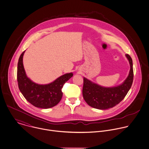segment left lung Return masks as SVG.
<instances>
[{
  "label": "left lung",
  "instance_id": "1",
  "mask_svg": "<svg viewBox=\"0 0 149 149\" xmlns=\"http://www.w3.org/2000/svg\"><path fill=\"white\" fill-rule=\"evenodd\" d=\"M130 69L126 79L122 83L114 87H104L83 77V97L91 107L99 110H106L114 107L121 102L130 89L133 81V68L132 58L128 54Z\"/></svg>",
  "mask_w": 149,
  "mask_h": 149
}]
</instances>
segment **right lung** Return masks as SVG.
I'll return each instance as SVG.
<instances>
[{"label":"right lung","instance_id":"right-lung-1","mask_svg":"<svg viewBox=\"0 0 149 149\" xmlns=\"http://www.w3.org/2000/svg\"><path fill=\"white\" fill-rule=\"evenodd\" d=\"M24 52L19 57L17 69V80L21 93L29 102L36 107L46 109L56 106L62 99L63 84L73 76V73H66L48 84L33 82L27 76L23 66Z\"/></svg>","mask_w":149,"mask_h":149}]
</instances>
